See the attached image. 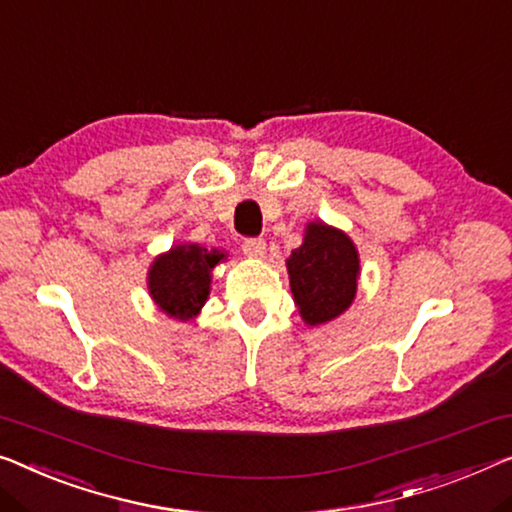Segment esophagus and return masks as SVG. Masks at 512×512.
Instances as JSON below:
<instances>
[{
  "instance_id": "esophagus-1",
  "label": "esophagus",
  "mask_w": 512,
  "mask_h": 512,
  "mask_svg": "<svg viewBox=\"0 0 512 512\" xmlns=\"http://www.w3.org/2000/svg\"><path fill=\"white\" fill-rule=\"evenodd\" d=\"M241 248H243V253H246L248 257H264L266 241L264 239H243Z\"/></svg>"
}]
</instances>
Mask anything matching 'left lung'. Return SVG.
Instances as JSON below:
<instances>
[{"label":"left lung","instance_id":"8db88e82","mask_svg":"<svg viewBox=\"0 0 512 512\" xmlns=\"http://www.w3.org/2000/svg\"><path fill=\"white\" fill-rule=\"evenodd\" d=\"M358 253L352 239L315 220L287 259L289 287L305 324L319 326L352 305L358 285Z\"/></svg>","mask_w":512,"mask_h":512}]
</instances>
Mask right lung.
Instances as JSON below:
<instances>
[{
    "mask_svg": "<svg viewBox=\"0 0 512 512\" xmlns=\"http://www.w3.org/2000/svg\"><path fill=\"white\" fill-rule=\"evenodd\" d=\"M223 250H207L197 243H181L156 257L149 269V294L165 315L181 322L193 319L207 303L211 271L223 262Z\"/></svg>",
    "mask_w": 512,
    "mask_h": 512,
    "instance_id": "1",
    "label": "right lung"
}]
</instances>
